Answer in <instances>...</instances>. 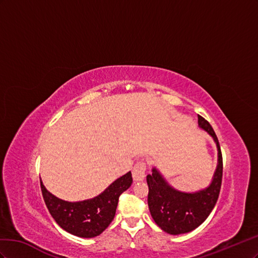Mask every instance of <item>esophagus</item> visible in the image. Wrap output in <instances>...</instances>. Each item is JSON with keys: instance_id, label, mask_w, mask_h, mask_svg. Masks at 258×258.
Returning <instances> with one entry per match:
<instances>
[{"instance_id": "esophagus-1", "label": "esophagus", "mask_w": 258, "mask_h": 258, "mask_svg": "<svg viewBox=\"0 0 258 258\" xmlns=\"http://www.w3.org/2000/svg\"><path fill=\"white\" fill-rule=\"evenodd\" d=\"M133 178L135 181L144 180L146 177V163L143 161H139L133 167Z\"/></svg>"}]
</instances>
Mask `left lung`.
<instances>
[{"label":"left lung","mask_w":258,"mask_h":258,"mask_svg":"<svg viewBox=\"0 0 258 258\" xmlns=\"http://www.w3.org/2000/svg\"><path fill=\"white\" fill-rule=\"evenodd\" d=\"M198 124L208 132L217 147V166L210 185L196 192H183L172 187L156 167L152 174L147 175L150 214L162 230L174 235L195 230L209 217L222 187L223 157L217 136L211 124L199 114Z\"/></svg>","instance_id":"left-lung-1"}]
</instances>
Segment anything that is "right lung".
Returning <instances> with one entry per match:
<instances>
[{"label":"right lung","instance_id":"add662e5","mask_svg":"<svg viewBox=\"0 0 258 258\" xmlns=\"http://www.w3.org/2000/svg\"><path fill=\"white\" fill-rule=\"evenodd\" d=\"M133 178L128 172L114 180L100 195L87 200L69 202L51 195L43 185V199L55 222L63 230L81 238L99 235L112 222L119 202V197L127 190Z\"/></svg>","mask_w":258,"mask_h":258}]
</instances>
